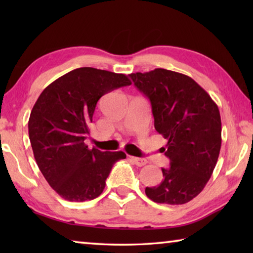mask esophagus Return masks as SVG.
<instances>
[{
  "label": "esophagus",
  "mask_w": 253,
  "mask_h": 253,
  "mask_svg": "<svg viewBox=\"0 0 253 253\" xmlns=\"http://www.w3.org/2000/svg\"><path fill=\"white\" fill-rule=\"evenodd\" d=\"M129 158H130V161L137 166H144V165H146V163H147V161L145 160V158H139V157H135V156H129Z\"/></svg>",
  "instance_id": "1"
}]
</instances>
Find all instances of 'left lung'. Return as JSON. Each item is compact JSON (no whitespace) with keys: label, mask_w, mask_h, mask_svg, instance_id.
I'll return each mask as SVG.
<instances>
[{"label":"left lung","mask_w":253,"mask_h":253,"mask_svg":"<svg viewBox=\"0 0 253 253\" xmlns=\"http://www.w3.org/2000/svg\"><path fill=\"white\" fill-rule=\"evenodd\" d=\"M129 77L151 101L155 129L168 139L169 168L162 169L163 181L145 193L156 203L190 202L207 185L219 158V108L199 84L179 72L157 68Z\"/></svg>","instance_id":"obj_1"}]
</instances>
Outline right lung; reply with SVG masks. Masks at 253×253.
I'll list each match as a JSON object with an SVG mask.
<instances>
[{
  "mask_svg": "<svg viewBox=\"0 0 253 253\" xmlns=\"http://www.w3.org/2000/svg\"><path fill=\"white\" fill-rule=\"evenodd\" d=\"M131 84L128 77L96 68H78L50 84L34 104L29 137L34 158L49 185L70 202L93 200L104 191L113 165L124 152L89 149L84 140L98 100Z\"/></svg>",
  "mask_w": 253,
  "mask_h": 253,
  "instance_id": "1",
  "label": "right lung"
}]
</instances>
